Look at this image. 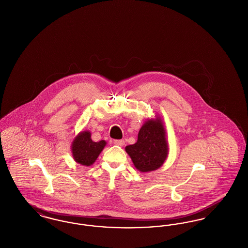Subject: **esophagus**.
Listing matches in <instances>:
<instances>
[{"label": "esophagus", "instance_id": "esophagus-1", "mask_svg": "<svg viewBox=\"0 0 248 248\" xmlns=\"http://www.w3.org/2000/svg\"><path fill=\"white\" fill-rule=\"evenodd\" d=\"M113 143L115 145H118V146H124V141L123 140H113Z\"/></svg>", "mask_w": 248, "mask_h": 248}]
</instances>
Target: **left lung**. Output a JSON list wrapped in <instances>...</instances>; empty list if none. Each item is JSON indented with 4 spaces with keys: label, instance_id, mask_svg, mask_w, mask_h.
Listing matches in <instances>:
<instances>
[{
    "label": "left lung",
    "instance_id": "obj_1",
    "mask_svg": "<svg viewBox=\"0 0 248 248\" xmlns=\"http://www.w3.org/2000/svg\"><path fill=\"white\" fill-rule=\"evenodd\" d=\"M168 150L165 125L159 115L147 119L140 129L138 141L125 147L135 167L142 173L157 170L164 165Z\"/></svg>",
    "mask_w": 248,
    "mask_h": 248
}]
</instances>
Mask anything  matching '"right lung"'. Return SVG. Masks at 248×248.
<instances>
[{
	"mask_svg": "<svg viewBox=\"0 0 248 248\" xmlns=\"http://www.w3.org/2000/svg\"><path fill=\"white\" fill-rule=\"evenodd\" d=\"M105 140L94 142L89 131L80 132L71 143V154L73 160L84 166L93 165L98 155L106 146Z\"/></svg>",
	"mask_w": 248,
	"mask_h": 248,
	"instance_id": "right-lung-1",
	"label": "right lung"
}]
</instances>
